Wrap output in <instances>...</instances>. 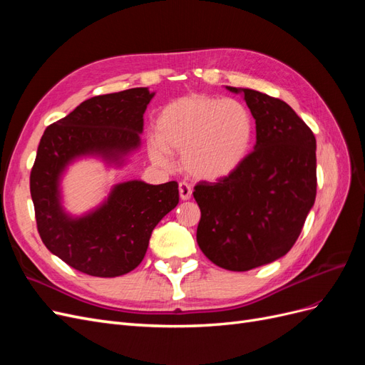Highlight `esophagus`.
Returning a JSON list of instances; mask_svg holds the SVG:
<instances>
[{"label":"esophagus","mask_w":365,"mask_h":365,"mask_svg":"<svg viewBox=\"0 0 365 365\" xmlns=\"http://www.w3.org/2000/svg\"><path fill=\"white\" fill-rule=\"evenodd\" d=\"M178 189H180V197L182 201H187V200H190L192 197V187H190V184H187V182H180V185H178Z\"/></svg>","instance_id":"1"}]
</instances>
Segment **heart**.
Instances as JSON below:
<instances>
[{"label":"heart","mask_w":365,"mask_h":365,"mask_svg":"<svg viewBox=\"0 0 365 365\" xmlns=\"http://www.w3.org/2000/svg\"><path fill=\"white\" fill-rule=\"evenodd\" d=\"M150 158L169 164V152H181L187 173L220 180L233 173L251 150L254 121L248 108L235 98L187 94L165 105L155 120Z\"/></svg>","instance_id":"b5f03b06"}]
</instances>
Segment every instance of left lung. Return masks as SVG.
Here are the masks:
<instances>
[{
  "label": "left lung",
  "instance_id": "obj_1",
  "mask_svg": "<svg viewBox=\"0 0 365 365\" xmlns=\"http://www.w3.org/2000/svg\"><path fill=\"white\" fill-rule=\"evenodd\" d=\"M228 90L244 94L256 120V146L231 175L195 185L196 240L217 267L250 271L284 256L300 236L317 196V141L280 98Z\"/></svg>",
  "mask_w": 365,
  "mask_h": 365
}]
</instances>
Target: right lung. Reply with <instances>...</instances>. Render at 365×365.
<instances>
[{
  "mask_svg": "<svg viewBox=\"0 0 365 365\" xmlns=\"http://www.w3.org/2000/svg\"><path fill=\"white\" fill-rule=\"evenodd\" d=\"M152 97L148 88L91 97L50 125L39 141L30 172L38 233L48 251L83 274L117 277L135 269L153 228L180 201L176 181H128L82 217L67 216L59 202V178L74 158L98 153L117 161L140 146L143 114Z\"/></svg>",
  "mask_w": 365,
  "mask_h": 365,
  "instance_id": "right-lung-1",
  "label": "right lung"
}]
</instances>
